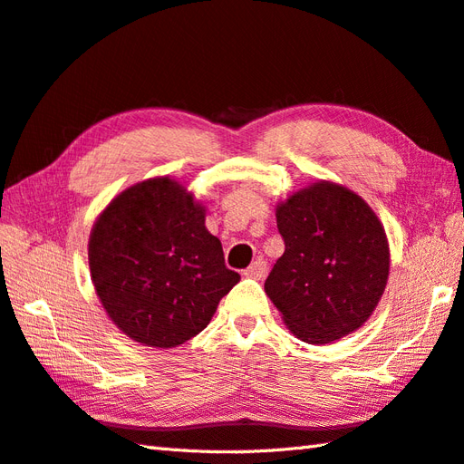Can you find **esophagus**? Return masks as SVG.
Masks as SVG:
<instances>
[{
	"label": "esophagus",
	"instance_id": "1",
	"mask_svg": "<svg viewBox=\"0 0 464 464\" xmlns=\"http://www.w3.org/2000/svg\"><path fill=\"white\" fill-rule=\"evenodd\" d=\"M266 270H268V262L264 258H256L250 266L245 270V276L248 277H255V280H262L264 276H266Z\"/></svg>",
	"mask_w": 464,
	"mask_h": 464
}]
</instances>
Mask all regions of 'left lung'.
Instances as JSON below:
<instances>
[{"label":"left lung","instance_id":"1","mask_svg":"<svg viewBox=\"0 0 464 464\" xmlns=\"http://www.w3.org/2000/svg\"><path fill=\"white\" fill-rule=\"evenodd\" d=\"M285 250L266 277L284 323L307 343H328L360 328L385 291L389 243L360 196L316 182L276 209Z\"/></svg>","mask_w":464,"mask_h":464}]
</instances>
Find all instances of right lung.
Segmentation results:
<instances>
[{
	"mask_svg": "<svg viewBox=\"0 0 464 464\" xmlns=\"http://www.w3.org/2000/svg\"><path fill=\"white\" fill-rule=\"evenodd\" d=\"M204 221V208L167 177L136 184L102 211L89 239V268L124 334L175 348L202 333L241 280Z\"/></svg>",
	"mask_w": 464,
	"mask_h": 464,
	"instance_id": "right-lung-1",
	"label": "right lung"
}]
</instances>
